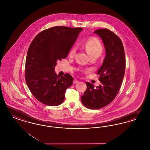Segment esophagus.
I'll use <instances>...</instances> for the list:
<instances>
[{
  "label": "esophagus",
  "mask_w": 150,
  "mask_h": 150,
  "mask_svg": "<svg viewBox=\"0 0 150 150\" xmlns=\"http://www.w3.org/2000/svg\"><path fill=\"white\" fill-rule=\"evenodd\" d=\"M78 80H77L76 79H75V80H74V81H73V83H74V84H76V83H78Z\"/></svg>",
  "instance_id": "esophagus-1"
}]
</instances>
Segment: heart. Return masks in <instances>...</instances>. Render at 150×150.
<instances>
[{"label": "heart", "mask_w": 150, "mask_h": 150, "mask_svg": "<svg viewBox=\"0 0 150 150\" xmlns=\"http://www.w3.org/2000/svg\"><path fill=\"white\" fill-rule=\"evenodd\" d=\"M84 47L91 56H100L102 53L103 48L100 40L96 37H92L88 39L84 44ZM76 52V47H72L69 52V56L72 57L75 55Z\"/></svg>", "instance_id": "1"}]
</instances>
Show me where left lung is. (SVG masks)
Wrapping results in <instances>:
<instances>
[{"label": "left lung", "instance_id": "left-lung-1", "mask_svg": "<svg viewBox=\"0 0 150 150\" xmlns=\"http://www.w3.org/2000/svg\"><path fill=\"white\" fill-rule=\"evenodd\" d=\"M100 35L104 44L106 55L97 74L101 84L96 88L86 82L87 89L81 96L85 107L97 110L110 104L119 92L125 70V57L121 39L107 29H98L94 32Z\"/></svg>", "mask_w": 150, "mask_h": 150}]
</instances>
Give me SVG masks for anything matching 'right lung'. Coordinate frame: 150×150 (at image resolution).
Returning a JSON list of instances; mask_svg holds the SVG:
<instances>
[{
	"instance_id": "add662e5",
	"label": "right lung",
	"mask_w": 150,
	"mask_h": 150,
	"mask_svg": "<svg viewBox=\"0 0 150 150\" xmlns=\"http://www.w3.org/2000/svg\"><path fill=\"white\" fill-rule=\"evenodd\" d=\"M82 30L81 28L52 27L39 33L30 44L25 78L31 93L43 104L56 106L63 102L73 78L69 74L58 76L55 66L58 61L67 57Z\"/></svg>"
}]
</instances>
